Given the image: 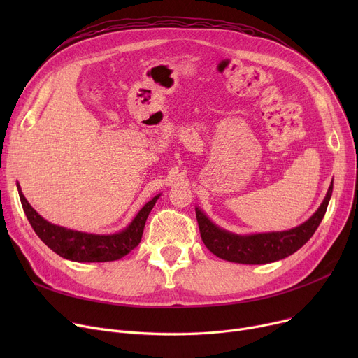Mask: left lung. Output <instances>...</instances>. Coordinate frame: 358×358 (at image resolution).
<instances>
[{"mask_svg":"<svg viewBox=\"0 0 358 358\" xmlns=\"http://www.w3.org/2000/svg\"><path fill=\"white\" fill-rule=\"evenodd\" d=\"M334 181L319 209L302 224L281 232L238 235L219 228L203 210L196 208V217L204 245L216 257L238 264H267L294 254L312 238L322 222L332 196Z\"/></svg>","mask_w":358,"mask_h":358,"instance_id":"1","label":"left lung"}]
</instances>
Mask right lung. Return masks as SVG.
Returning <instances> with one entry per match:
<instances>
[{"mask_svg": "<svg viewBox=\"0 0 358 358\" xmlns=\"http://www.w3.org/2000/svg\"><path fill=\"white\" fill-rule=\"evenodd\" d=\"M17 190L22 200L23 210L36 235L39 236L53 252L75 262L116 261L127 255L134 248H136L142 239L145 222L161 196L157 194L152 200H149L123 231L116 234L100 235L68 229L59 227V224H53L48 222L37 213L31 208L30 203L26 200L20 189V184H17Z\"/></svg>", "mask_w": 358, "mask_h": 358, "instance_id": "right-lung-1", "label": "right lung"}]
</instances>
